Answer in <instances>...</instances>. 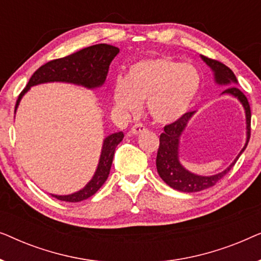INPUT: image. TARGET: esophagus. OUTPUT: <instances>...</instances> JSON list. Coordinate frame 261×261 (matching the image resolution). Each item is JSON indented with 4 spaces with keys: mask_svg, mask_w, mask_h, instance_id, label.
Masks as SVG:
<instances>
[{
    "mask_svg": "<svg viewBox=\"0 0 261 261\" xmlns=\"http://www.w3.org/2000/svg\"><path fill=\"white\" fill-rule=\"evenodd\" d=\"M145 130H146V127L144 126V124H142V123H137V124H134L133 127H132L130 133L134 134V135H138V134H140V133H142V132H145Z\"/></svg>",
    "mask_w": 261,
    "mask_h": 261,
    "instance_id": "obj_1",
    "label": "esophagus"
}]
</instances>
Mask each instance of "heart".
<instances>
[{
	"instance_id": "obj_1",
	"label": "heart",
	"mask_w": 261,
	"mask_h": 261,
	"mask_svg": "<svg viewBox=\"0 0 261 261\" xmlns=\"http://www.w3.org/2000/svg\"><path fill=\"white\" fill-rule=\"evenodd\" d=\"M199 88L201 74L194 65L155 56L132 64L126 78L115 81L113 101L121 113L137 114L147 99L153 119L171 123L190 109Z\"/></svg>"
}]
</instances>
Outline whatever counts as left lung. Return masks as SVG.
<instances>
[{
	"mask_svg": "<svg viewBox=\"0 0 261 261\" xmlns=\"http://www.w3.org/2000/svg\"><path fill=\"white\" fill-rule=\"evenodd\" d=\"M202 59L212 67L214 72H215V81L219 84H226L231 85L228 87L223 92L230 94L240 99V102L244 106L246 112V122H247V141H246L245 147L241 149L239 153L237 159L231 163V165L223 171V172L214 174V176L203 177L197 176L185 170L183 166L180 165L179 160H178V145H179V138L183 130L187 127L188 121L190 117L194 115V112L185 113L180 119H178L174 122L166 124L164 127V132L160 134L159 138V148L158 153H156V170H158L159 176L162 179L165 181L167 185L173 188L174 190L183 191V192H197L204 189L212 188L215 185L217 181L222 179L226 174L231 170V167L235 165L239 156L242 154L245 148L247 147L249 138H251V107H249L248 99L244 95L240 89L235 87V83H238L237 77L233 71L229 67L224 65L223 63L219 62V60L208 58V57L202 56Z\"/></svg>",
	"mask_w": 261,
	"mask_h": 261,
	"instance_id": "8db88e82",
	"label": "left lung"
}]
</instances>
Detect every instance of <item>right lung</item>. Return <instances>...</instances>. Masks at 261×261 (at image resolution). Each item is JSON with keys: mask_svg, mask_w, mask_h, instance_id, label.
<instances>
[{"mask_svg": "<svg viewBox=\"0 0 261 261\" xmlns=\"http://www.w3.org/2000/svg\"><path fill=\"white\" fill-rule=\"evenodd\" d=\"M117 53H119V48L115 47V46L98 44L89 46V47H85L76 53L64 57V58L55 59L46 63L45 65L39 67L32 74L26 88L19 95V98H17L15 105V110L19 106L20 99L30 90V88L40 83L67 82V83L84 85L87 88L101 87L105 83L107 74H108L110 63L115 58ZM122 132H117V133H114L105 139L97 170H96L92 179L87 184V187L72 195H51L52 197L65 202H81L96 194L109 176L115 148L122 141Z\"/></svg>", "mask_w": 261, "mask_h": 261, "instance_id": "1", "label": "right lung"}]
</instances>
